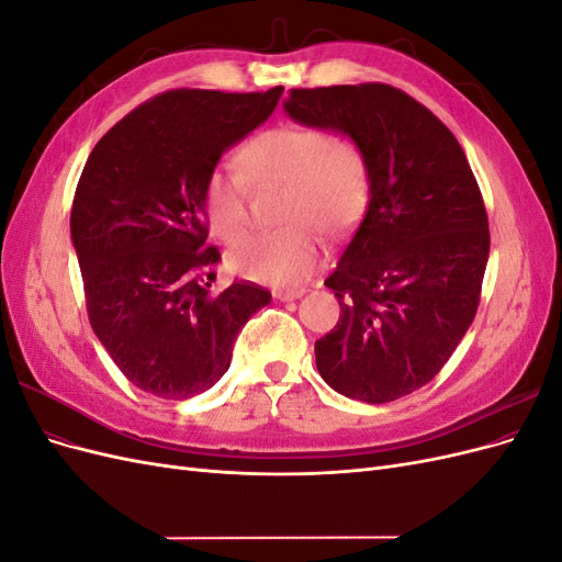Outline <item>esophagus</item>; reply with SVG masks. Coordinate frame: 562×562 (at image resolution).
Segmentation results:
<instances>
[{
    "label": "esophagus",
    "mask_w": 562,
    "mask_h": 562,
    "mask_svg": "<svg viewBox=\"0 0 562 562\" xmlns=\"http://www.w3.org/2000/svg\"><path fill=\"white\" fill-rule=\"evenodd\" d=\"M304 295V288H281V291H274V297L281 300V302H288V300H297Z\"/></svg>",
    "instance_id": "34e87169"
}]
</instances>
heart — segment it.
Returning <instances> with one entry per match:
<instances>
[{
    "label": "heart",
    "instance_id": "b5f03b06",
    "mask_svg": "<svg viewBox=\"0 0 562 562\" xmlns=\"http://www.w3.org/2000/svg\"><path fill=\"white\" fill-rule=\"evenodd\" d=\"M236 170L215 168L203 187V206L220 239L232 244L248 227V184L281 182V220L271 232L246 236L229 252V267L246 279L291 285L314 269L326 234L349 229L368 201V164L361 145L342 131L281 124L250 138Z\"/></svg>",
    "mask_w": 562,
    "mask_h": 562
}]
</instances>
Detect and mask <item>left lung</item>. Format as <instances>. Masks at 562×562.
Listing matches in <instances>:
<instances>
[{
	"instance_id": "obj_1",
	"label": "left lung",
	"mask_w": 562,
	"mask_h": 562,
	"mask_svg": "<svg viewBox=\"0 0 562 562\" xmlns=\"http://www.w3.org/2000/svg\"><path fill=\"white\" fill-rule=\"evenodd\" d=\"M295 122L361 145L370 201L326 279L337 326L316 368L337 394L389 403L429 384L481 302L490 229L481 187L450 128L389 83L291 89Z\"/></svg>"
}]
</instances>
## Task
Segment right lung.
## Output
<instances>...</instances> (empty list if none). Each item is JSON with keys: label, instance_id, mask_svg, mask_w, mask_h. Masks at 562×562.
Segmentation results:
<instances>
[{"label": "right lung", "instance_id": "add662e5", "mask_svg": "<svg viewBox=\"0 0 562 562\" xmlns=\"http://www.w3.org/2000/svg\"><path fill=\"white\" fill-rule=\"evenodd\" d=\"M281 93H159L116 122L83 166L70 232L91 328L151 396L182 401L211 389L236 335L271 300L250 281L211 291L220 250L206 246L203 187Z\"/></svg>", "mask_w": 562, "mask_h": 562}]
</instances>
